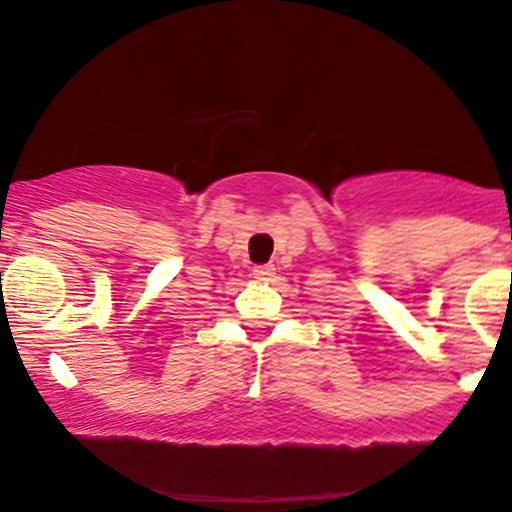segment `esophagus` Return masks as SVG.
Here are the masks:
<instances>
[{"mask_svg": "<svg viewBox=\"0 0 512 512\" xmlns=\"http://www.w3.org/2000/svg\"><path fill=\"white\" fill-rule=\"evenodd\" d=\"M255 279L257 282H270V279L274 277V265H260V267H255Z\"/></svg>", "mask_w": 512, "mask_h": 512, "instance_id": "34e87169", "label": "esophagus"}]
</instances>
